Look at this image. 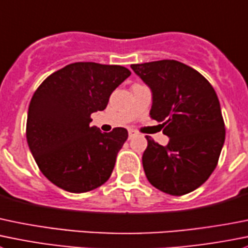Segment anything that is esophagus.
Wrapping results in <instances>:
<instances>
[{
	"mask_svg": "<svg viewBox=\"0 0 248 248\" xmlns=\"http://www.w3.org/2000/svg\"><path fill=\"white\" fill-rule=\"evenodd\" d=\"M136 136H137V132L133 131V129H129V131H128V137H129V139L133 138V137H136Z\"/></svg>",
	"mask_w": 248,
	"mask_h": 248,
	"instance_id": "obj_1",
	"label": "esophagus"
}]
</instances>
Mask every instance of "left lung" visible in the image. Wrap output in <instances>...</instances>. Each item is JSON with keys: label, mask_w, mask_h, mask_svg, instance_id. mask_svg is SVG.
I'll list each match as a JSON object with an SVG mask.
<instances>
[{"label": "left lung", "mask_w": 248, "mask_h": 248, "mask_svg": "<svg viewBox=\"0 0 248 248\" xmlns=\"http://www.w3.org/2000/svg\"><path fill=\"white\" fill-rule=\"evenodd\" d=\"M153 93L151 119L162 122L166 146L146 136V178L156 189L182 196L202 185L215 170L225 139L217 93L199 71L177 60L132 64Z\"/></svg>", "instance_id": "left-lung-1"}]
</instances>
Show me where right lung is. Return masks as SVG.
<instances>
[{
	"mask_svg": "<svg viewBox=\"0 0 248 248\" xmlns=\"http://www.w3.org/2000/svg\"><path fill=\"white\" fill-rule=\"evenodd\" d=\"M131 71L124 66L73 63L48 76L31 98L26 139L48 180L70 193H87L111 175L128 138L126 128L102 133L91 115L107 108Z\"/></svg>",
	"mask_w": 248,
	"mask_h": 248,
	"instance_id": "1",
	"label": "right lung"
}]
</instances>
